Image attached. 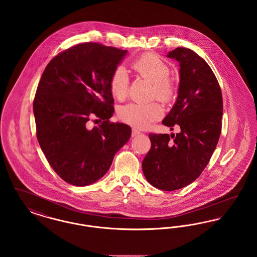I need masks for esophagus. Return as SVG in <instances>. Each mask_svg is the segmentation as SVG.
Returning <instances> with one entry per match:
<instances>
[{
	"instance_id": "34e87169",
	"label": "esophagus",
	"mask_w": 257,
	"mask_h": 257,
	"mask_svg": "<svg viewBox=\"0 0 257 257\" xmlns=\"http://www.w3.org/2000/svg\"><path fill=\"white\" fill-rule=\"evenodd\" d=\"M141 134V132L137 129H132V137H137L139 135Z\"/></svg>"
}]
</instances>
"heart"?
Returning <instances> with one entry per match:
<instances>
[{
  "mask_svg": "<svg viewBox=\"0 0 257 257\" xmlns=\"http://www.w3.org/2000/svg\"><path fill=\"white\" fill-rule=\"evenodd\" d=\"M135 72L153 84V95L160 101L168 102L173 96L169 66L153 54H145L131 63ZM129 87V75L123 66L114 69L110 79V89L112 96L123 100L127 96ZM162 115L161 107L157 103L148 104L129 103L119 110V116L124 122L136 128L145 129Z\"/></svg>",
  "mask_w": 257,
  "mask_h": 257,
  "instance_id": "1",
  "label": "heart"
}]
</instances>
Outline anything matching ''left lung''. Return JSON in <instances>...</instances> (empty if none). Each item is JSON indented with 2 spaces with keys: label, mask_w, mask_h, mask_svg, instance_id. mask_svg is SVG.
<instances>
[{
  "label": "left lung",
  "mask_w": 257,
  "mask_h": 257,
  "mask_svg": "<svg viewBox=\"0 0 257 257\" xmlns=\"http://www.w3.org/2000/svg\"><path fill=\"white\" fill-rule=\"evenodd\" d=\"M168 58L179 62L177 98L163 124L176 135L149 134L151 148L143 161L147 181L163 191L194 182L207 166L221 132L222 97L215 74L193 50L178 47Z\"/></svg>",
  "instance_id": "8db88e82"
}]
</instances>
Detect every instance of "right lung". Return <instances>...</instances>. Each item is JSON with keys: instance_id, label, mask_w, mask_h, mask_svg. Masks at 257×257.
<instances>
[{"instance_id": "1", "label": "right lung", "mask_w": 257, "mask_h": 257, "mask_svg": "<svg viewBox=\"0 0 257 257\" xmlns=\"http://www.w3.org/2000/svg\"><path fill=\"white\" fill-rule=\"evenodd\" d=\"M126 54L93 42L78 44L56 56L41 76L34 101L37 141L67 183L83 187L98 181L131 138L130 126L109 121L110 77ZM91 114L103 122L89 131Z\"/></svg>"}]
</instances>
